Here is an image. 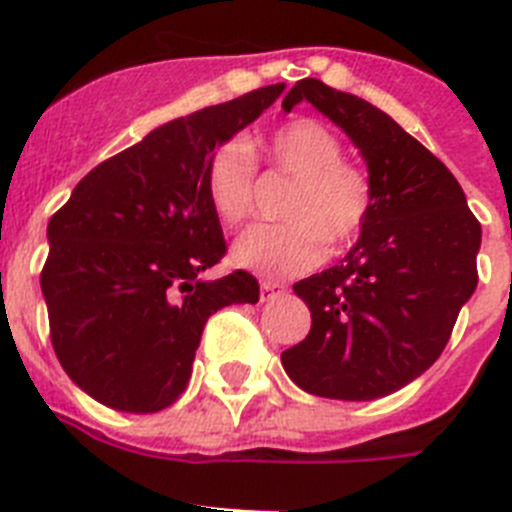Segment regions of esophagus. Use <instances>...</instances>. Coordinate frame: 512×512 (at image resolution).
I'll use <instances>...</instances> for the list:
<instances>
[{
	"mask_svg": "<svg viewBox=\"0 0 512 512\" xmlns=\"http://www.w3.org/2000/svg\"><path fill=\"white\" fill-rule=\"evenodd\" d=\"M279 289H284L282 284L271 282V279H264V282H261V300H269V297L274 295V292H279Z\"/></svg>",
	"mask_w": 512,
	"mask_h": 512,
	"instance_id": "obj_1",
	"label": "esophagus"
}]
</instances>
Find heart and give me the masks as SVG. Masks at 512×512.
I'll use <instances>...</instances> for the list:
<instances>
[{
  "label": "heart",
  "mask_w": 512,
  "mask_h": 512,
  "mask_svg": "<svg viewBox=\"0 0 512 512\" xmlns=\"http://www.w3.org/2000/svg\"><path fill=\"white\" fill-rule=\"evenodd\" d=\"M259 148L269 164L295 179L284 202L282 225H253L235 241L233 259L243 269L269 279L305 274L330 248L351 243L372 215V179L356 164L343 161L341 140L320 122L289 120L269 138L248 146L233 138L217 146L207 164V200L217 220L241 225L253 210Z\"/></svg>",
  "instance_id": "1"
}]
</instances>
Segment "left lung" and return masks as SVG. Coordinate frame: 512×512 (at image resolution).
Wrapping results in <instances>:
<instances>
[{
    "mask_svg": "<svg viewBox=\"0 0 512 512\" xmlns=\"http://www.w3.org/2000/svg\"><path fill=\"white\" fill-rule=\"evenodd\" d=\"M302 99L354 140L374 205L343 261L295 284L312 325L282 366L310 395L377 400L420 377L446 348L477 289L482 228L454 174L387 112L320 79L297 81L282 107Z\"/></svg>",
    "mask_w": 512,
    "mask_h": 512,
    "instance_id": "obj_1",
    "label": "left lung"
}]
</instances>
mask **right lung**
I'll return each mask as SVG.
<instances>
[{"label": "right lung", "instance_id": "add662e5", "mask_svg": "<svg viewBox=\"0 0 512 512\" xmlns=\"http://www.w3.org/2000/svg\"><path fill=\"white\" fill-rule=\"evenodd\" d=\"M282 92L271 84L166 122L89 171L51 217L40 287L53 351L107 408L174 405L207 318L259 302L248 271L200 277L228 251L207 200V164Z\"/></svg>", "mask_w": 512, "mask_h": 512}]
</instances>
